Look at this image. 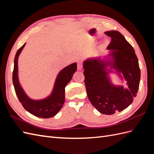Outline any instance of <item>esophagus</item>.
<instances>
[{
	"instance_id": "34e87169",
	"label": "esophagus",
	"mask_w": 154,
	"mask_h": 154,
	"mask_svg": "<svg viewBox=\"0 0 154 154\" xmlns=\"http://www.w3.org/2000/svg\"><path fill=\"white\" fill-rule=\"evenodd\" d=\"M82 62H78V66H77V69H78V71H81V70L82 69Z\"/></svg>"
}]
</instances>
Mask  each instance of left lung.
I'll use <instances>...</instances> for the list:
<instances>
[{"instance_id": "obj_1", "label": "left lung", "mask_w": 154, "mask_h": 154, "mask_svg": "<svg viewBox=\"0 0 154 154\" xmlns=\"http://www.w3.org/2000/svg\"><path fill=\"white\" fill-rule=\"evenodd\" d=\"M105 34L111 37L106 48L109 54L86 59L83 67L88 100L100 113L111 115L132 103L139 89L141 71L134 49L123 35L118 31ZM111 73L127 81L128 88L114 85L111 81Z\"/></svg>"}]
</instances>
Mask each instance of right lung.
I'll return each instance as SVG.
<instances>
[{"label": "right lung", "mask_w": 154, "mask_h": 154, "mask_svg": "<svg viewBox=\"0 0 154 154\" xmlns=\"http://www.w3.org/2000/svg\"><path fill=\"white\" fill-rule=\"evenodd\" d=\"M26 43L17 51L14 60L13 83L16 94L23 107L31 114L41 118H52L62 108L65 102V87L76 71L77 63L70 64L59 72L50 95L44 99L32 100L26 94L18 80V59Z\"/></svg>", "instance_id": "1"}]
</instances>
